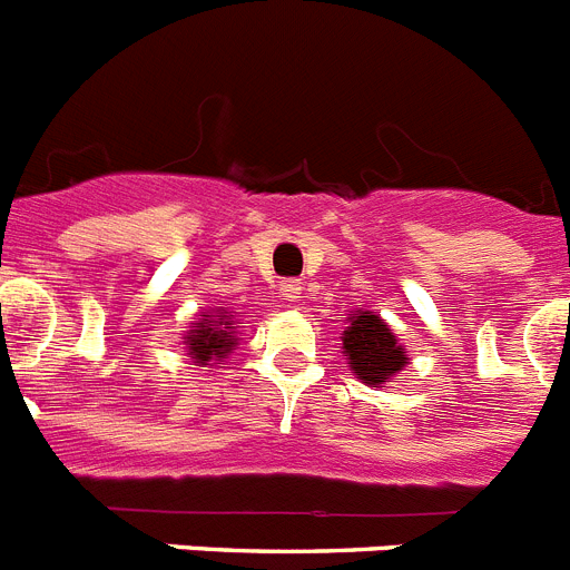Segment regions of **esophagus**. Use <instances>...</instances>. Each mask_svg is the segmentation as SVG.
I'll return each instance as SVG.
<instances>
[{"mask_svg": "<svg viewBox=\"0 0 570 570\" xmlns=\"http://www.w3.org/2000/svg\"><path fill=\"white\" fill-rule=\"evenodd\" d=\"M279 294L285 296V299L288 302H299V294H302V282H296V279H285L279 285Z\"/></svg>", "mask_w": 570, "mask_h": 570, "instance_id": "obj_1", "label": "esophagus"}]
</instances>
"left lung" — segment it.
<instances>
[{
	"label": "left lung",
	"mask_w": 570,
	"mask_h": 570,
	"mask_svg": "<svg viewBox=\"0 0 570 570\" xmlns=\"http://www.w3.org/2000/svg\"><path fill=\"white\" fill-rule=\"evenodd\" d=\"M342 354L351 374L367 387H385L407 365V351L391 325L374 311H351L342 331Z\"/></svg>",
	"instance_id": "obj_1"
}]
</instances>
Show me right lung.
<instances>
[{"mask_svg": "<svg viewBox=\"0 0 570 570\" xmlns=\"http://www.w3.org/2000/svg\"><path fill=\"white\" fill-rule=\"evenodd\" d=\"M236 328L239 322L234 320V311H203L199 320L190 322V331H185L183 345L196 365H223L236 347Z\"/></svg>", "mask_w": 570, "mask_h": 570, "instance_id": "obj_1", "label": "right lung"}]
</instances>
